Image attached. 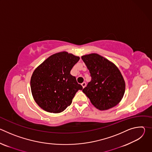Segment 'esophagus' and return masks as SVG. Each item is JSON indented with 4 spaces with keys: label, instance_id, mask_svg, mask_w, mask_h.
Wrapping results in <instances>:
<instances>
[{
    "label": "esophagus",
    "instance_id": "obj_1",
    "mask_svg": "<svg viewBox=\"0 0 152 152\" xmlns=\"http://www.w3.org/2000/svg\"><path fill=\"white\" fill-rule=\"evenodd\" d=\"M86 82H83L82 83V87L83 88H85V86H86Z\"/></svg>",
    "mask_w": 152,
    "mask_h": 152
}]
</instances>
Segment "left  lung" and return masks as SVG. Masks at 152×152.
Masks as SVG:
<instances>
[{"label": "left lung", "mask_w": 152, "mask_h": 152, "mask_svg": "<svg viewBox=\"0 0 152 152\" xmlns=\"http://www.w3.org/2000/svg\"><path fill=\"white\" fill-rule=\"evenodd\" d=\"M82 59L91 77L83 93L99 110L118 104L125 92V82L115 65L97 53L83 55Z\"/></svg>", "instance_id": "8db88e82"}]
</instances>
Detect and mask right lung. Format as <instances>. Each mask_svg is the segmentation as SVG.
Wrapping results in <instances>:
<instances>
[{"label": "right lung", "instance_id": "obj_1", "mask_svg": "<svg viewBox=\"0 0 152 152\" xmlns=\"http://www.w3.org/2000/svg\"><path fill=\"white\" fill-rule=\"evenodd\" d=\"M80 58L62 52L46 59L34 70L31 79L33 97L45 111L59 113L70 106L78 90L83 89L70 71Z\"/></svg>", "mask_w": 152, "mask_h": 152}]
</instances>
